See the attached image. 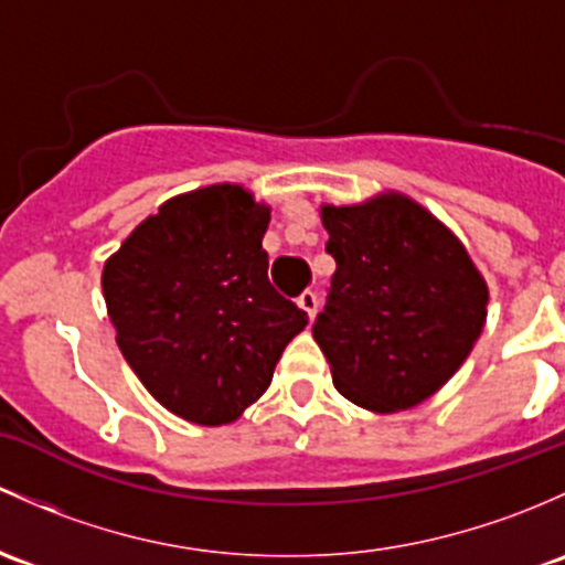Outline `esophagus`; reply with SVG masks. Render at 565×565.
<instances>
[{
	"mask_svg": "<svg viewBox=\"0 0 565 565\" xmlns=\"http://www.w3.org/2000/svg\"><path fill=\"white\" fill-rule=\"evenodd\" d=\"M296 305H299L301 310L307 312V316L316 318V312H318V294H312V290H305V294H301L299 299H296Z\"/></svg>",
	"mask_w": 565,
	"mask_h": 565,
	"instance_id": "esophagus-1",
	"label": "esophagus"
}]
</instances>
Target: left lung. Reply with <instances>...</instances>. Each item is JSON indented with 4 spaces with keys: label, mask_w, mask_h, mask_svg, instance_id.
<instances>
[{
    "label": "left lung",
    "mask_w": 565,
    "mask_h": 565,
    "mask_svg": "<svg viewBox=\"0 0 565 565\" xmlns=\"http://www.w3.org/2000/svg\"><path fill=\"white\" fill-rule=\"evenodd\" d=\"M337 260L312 337L342 397L375 413L438 392L487 321V282L468 249L408 195L323 206Z\"/></svg>",
    "instance_id": "obj_1"
}]
</instances>
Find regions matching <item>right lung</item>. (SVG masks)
Listing matches in <instances>:
<instances>
[{
    "label": "right lung",
    "mask_w": 565,
    "mask_h": 565,
    "mask_svg": "<svg viewBox=\"0 0 565 565\" xmlns=\"http://www.w3.org/2000/svg\"><path fill=\"white\" fill-rule=\"evenodd\" d=\"M269 206L239 184L171 198L106 260L116 345L171 413L220 427L269 388L307 312L269 282Z\"/></svg>",
    "instance_id": "add662e5"
}]
</instances>
